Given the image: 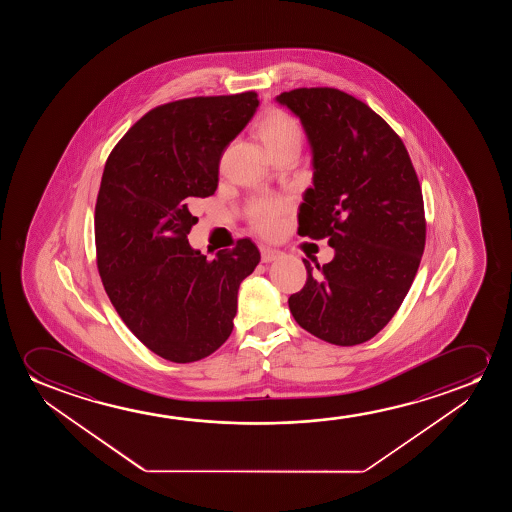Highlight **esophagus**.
Instances as JSON below:
<instances>
[{
    "label": "esophagus",
    "instance_id": "1",
    "mask_svg": "<svg viewBox=\"0 0 512 512\" xmlns=\"http://www.w3.org/2000/svg\"><path fill=\"white\" fill-rule=\"evenodd\" d=\"M260 255H262V262H273V260L280 259L281 252L271 246H260Z\"/></svg>",
    "mask_w": 512,
    "mask_h": 512
}]
</instances>
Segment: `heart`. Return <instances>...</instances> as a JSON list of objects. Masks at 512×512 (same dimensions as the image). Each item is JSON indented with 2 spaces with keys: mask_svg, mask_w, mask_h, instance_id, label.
<instances>
[{
  "mask_svg": "<svg viewBox=\"0 0 512 512\" xmlns=\"http://www.w3.org/2000/svg\"><path fill=\"white\" fill-rule=\"evenodd\" d=\"M260 136L267 147L281 145L287 141H301V127L297 120L292 119L290 115L283 112H273L267 115L262 126H260ZM287 210V201L280 197H257L255 201L248 206V218L250 224L257 231L269 234L273 232L278 224L280 217Z\"/></svg>",
  "mask_w": 512,
  "mask_h": 512,
  "instance_id": "heart-1",
  "label": "heart"
}]
</instances>
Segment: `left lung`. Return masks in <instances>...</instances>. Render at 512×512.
<instances>
[{
  "mask_svg": "<svg viewBox=\"0 0 512 512\" xmlns=\"http://www.w3.org/2000/svg\"><path fill=\"white\" fill-rule=\"evenodd\" d=\"M299 117L313 155L299 234L329 239L334 259L311 267L288 308L309 334L337 346L376 336L404 301L425 248L420 182L392 127L330 87L276 96Z\"/></svg>",
  "mask_w": 512,
  "mask_h": 512,
  "instance_id": "obj_1",
  "label": "left lung"
}]
</instances>
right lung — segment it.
<instances>
[{"label":"right lung","instance_id":"add662e5","mask_svg":"<svg viewBox=\"0 0 512 512\" xmlns=\"http://www.w3.org/2000/svg\"><path fill=\"white\" fill-rule=\"evenodd\" d=\"M257 106L252 91L157 106L105 164L94 215L99 276L134 336L175 364L227 341L239 285L259 264L252 239L215 259L187 239L197 224L190 201L215 194L220 157Z\"/></svg>","mask_w":512,"mask_h":512}]
</instances>
